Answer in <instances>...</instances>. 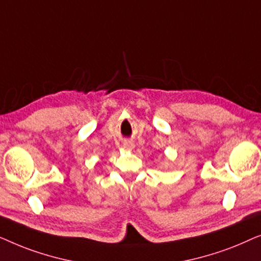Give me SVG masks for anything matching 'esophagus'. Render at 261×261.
Returning <instances> with one entry per match:
<instances>
[{
	"instance_id": "obj_1",
	"label": "esophagus",
	"mask_w": 261,
	"mask_h": 261,
	"mask_svg": "<svg viewBox=\"0 0 261 261\" xmlns=\"http://www.w3.org/2000/svg\"><path fill=\"white\" fill-rule=\"evenodd\" d=\"M123 148L127 149V151H132L134 148V145L132 142H126V144H123Z\"/></svg>"
}]
</instances>
